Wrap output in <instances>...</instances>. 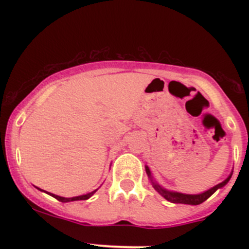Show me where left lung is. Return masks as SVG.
Listing matches in <instances>:
<instances>
[{
    "label": "left lung",
    "instance_id": "obj_1",
    "mask_svg": "<svg viewBox=\"0 0 249 249\" xmlns=\"http://www.w3.org/2000/svg\"><path fill=\"white\" fill-rule=\"evenodd\" d=\"M145 172H147L148 177H149L150 180H152V184H153V187H154V189L157 190V192L159 193V194L161 195L162 197H165V199H166L167 201H170V202L185 203V205H200V203L206 201V200H207L208 197H210L211 195H212L213 193L215 192V190H218L219 188L224 187V185L227 184L228 182H229L230 178H231V175H230L229 177H228L227 179L224 180V182H222V183H219V184L214 185V187L211 188V189L206 190L205 193L193 195V194H182V193H177V192H170V190L164 189V188L160 187L158 183H155L154 180H153L152 173H150V170L148 169V166H145Z\"/></svg>",
    "mask_w": 249,
    "mask_h": 249
}]
</instances>
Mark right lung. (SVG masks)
I'll return each instance as SVG.
<instances>
[{
  "label": "right lung",
  "mask_w": 249,
  "mask_h": 249,
  "mask_svg": "<svg viewBox=\"0 0 249 249\" xmlns=\"http://www.w3.org/2000/svg\"><path fill=\"white\" fill-rule=\"evenodd\" d=\"M39 190H42V189H39ZM96 190H94V192L89 193V194L80 195V196H74V197H62V196H59V195L52 194V193H49V195H50V196L55 197V199L59 200V201H61V202H70V201H77V200H88L90 196H92V195H94L95 193H96Z\"/></svg>",
  "instance_id": "right-lung-1"
}]
</instances>
